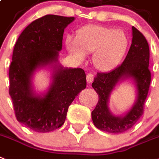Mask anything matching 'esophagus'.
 Wrapping results in <instances>:
<instances>
[{"label": "esophagus", "instance_id": "esophagus-1", "mask_svg": "<svg viewBox=\"0 0 159 159\" xmlns=\"http://www.w3.org/2000/svg\"><path fill=\"white\" fill-rule=\"evenodd\" d=\"M93 80H94V75L91 74V73H88V74L86 75V81H87V82H88V83H91Z\"/></svg>", "mask_w": 159, "mask_h": 159}]
</instances>
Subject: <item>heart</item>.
<instances>
[{
	"label": "heart",
	"instance_id": "heart-1",
	"mask_svg": "<svg viewBox=\"0 0 159 159\" xmlns=\"http://www.w3.org/2000/svg\"><path fill=\"white\" fill-rule=\"evenodd\" d=\"M127 37L121 29L100 25H89L77 31L76 42L68 38V51L79 61L85 54H92V63L100 71H108L117 65L127 47Z\"/></svg>",
	"mask_w": 159,
	"mask_h": 159
}]
</instances>
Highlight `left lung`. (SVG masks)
<instances>
[{
  "mask_svg": "<svg viewBox=\"0 0 159 159\" xmlns=\"http://www.w3.org/2000/svg\"><path fill=\"white\" fill-rule=\"evenodd\" d=\"M132 43L122 64L107 73H97L92 87L99 95L96 107L91 113L98 129L109 133H122L131 128L144 113V104L149 92L151 73L149 69V47L146 38L132 27ZM131 77L138 87V100L124 117H116L108 111L107 100L117 82Z\"/></svg>",
  "mask_w": 159,
  "mask_h": 159,
  "instance_id": "left-lung-1",
  "label": "left lung"
}]
</instances>
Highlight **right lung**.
Listing matches in <instances>:
<instances>
[{"instance_id":"right-lung-1","label":"right lung","mask_w":159,"mask_h":159,"mask_svg":"<svg viewBox=\"0 0 159 159\" xmlns=\"http://www.w3.org/2000/svg\"><path fill=\"white\" fill-rule=\"evenodd\" d=\"M73 17L46 15L27 26L14 47L9 69V93L15 117L37 132H50L64 123L69 105L86 88L82 68H63L55 72L48 92L43 97L32 92L31 76L35 69L57 61L64 28Z\"/></svg>"}]
</instances>
